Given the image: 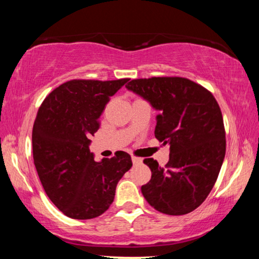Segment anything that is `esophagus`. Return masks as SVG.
<instances>
[{
  "mask_svg": "<svg viewBox=\"0 0 259 259\" xmlns=\"http://www.w3.org/2000/svg\"><path fill=\"white\" fill-rule=\"evenodd\" d=\"M131 160H133V162H134L135 164L136 163H140V162H142V159H140V157H137V156H135V155L131 156Z\"/></svg>",
  "mask_w": 259,
  "mask_h": 259,
  "instance_id": "1",
  "label": "esophagus"
}]
</instances>
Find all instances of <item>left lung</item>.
<instances>
[{"instance_id":"left-lung-1","label":"left lung","mask_w":259,"mask_h":259,"mask_svg":"<svg viewBox=\"0 0 259 259\" xmlns=\"http://www.w3.org/2000/svg\"><path fill=\"white\" fill-rule=\"evenodd\" d=\"M159 111L155 137L170 145L163 168L145 159L151 181L142 186L153 208L170 216L193 211L207 199L226 151L224 121L213 95L186 77L135 78L125 85Z\"/></svg>"}]
</instances>
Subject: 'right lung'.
<instances>
[{
    "mask_svg": "<svg viewBox=\"0 0 259 259\" xmlns=\"http://www.w3.org/2000/svg\"><path fill=\"white\" fill-rule=\"evenodd\" d=\"M128 81L75 78L51 91L38 108L32 135L34 164L47 195L67 217L104 213L133 165L125 152L97 162L89 150L105 106Z\"/></svg>",
    "mask_w": 259,
    "mask_h": 259,
    "instance_id": "1",
    "label": "right lung"
}]
</instances>
